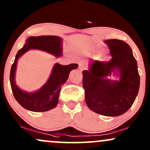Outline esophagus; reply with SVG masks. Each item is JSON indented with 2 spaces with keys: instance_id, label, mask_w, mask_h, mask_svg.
<instances>
[{
  "instance_id": "esophagus-1",
  "label": "esophagus",
  "mask_w": 150,
  "mask_h": 150,
  "mask_svg": "<svg viewBox=\"0 0 150 150\" xmlns=\"http://www.w3.org/2000/svg\"><path fill=\"white\" fill-rule=\"evenodd\" d=\"M86 69V65L84 63H82V62H81V63L79 64V69L80 70V71H83V70H84Z\"/></svg>"
}]
</instances>
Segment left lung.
Segmentation results:
<instances>
[{
    "label": "left lung",
    "mask_w": 150,
    "mask_h": 150,
    "mask_svg": "<svg viewBox=\"0 0 150 150\" xmlns=\"http://www.w3.org/2000/svg\"><path fill=\"white\" fill-rule=\"evenodd\" d=\"M112 58L92 61L82 71L85 101L91 111L106 116H118L133 105L140 86L138 65L130 46L118 39L104 41ZM113 74L119 78H108Z\"/></svg>",
    "instance_id": "left-lung-1"
}]
</instances>
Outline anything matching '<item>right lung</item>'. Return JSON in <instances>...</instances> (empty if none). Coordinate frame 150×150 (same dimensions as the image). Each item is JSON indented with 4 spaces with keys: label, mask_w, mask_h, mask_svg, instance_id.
I'll use <instances>...</instances> for the list:
<instances>
[{
    "label": "right lung",
    "mask_w": 150,
    "mask_h": 150,
    "mask_svg": "<svg viewBox=\"0 0 150 150\" xmlns=\"http://www.w3.org/2000/svg\"><path fill=\"white\" fill-rule=\"evenodd\" d=\"M39 50L52 54L57 58L62 55V39L57 36L30 37L17 52L10 71L11 87L15 99L23 107L34 112H43L54 109L59 102L60 90L69 78L70 72L76 69L78 64L61 65L56 63L48 80L40 88L34 92L23 91L17 86L15 75L18 59L30 50Z\"/></svg>",
    "instance_id": "obj_1"
}]
</instances>
